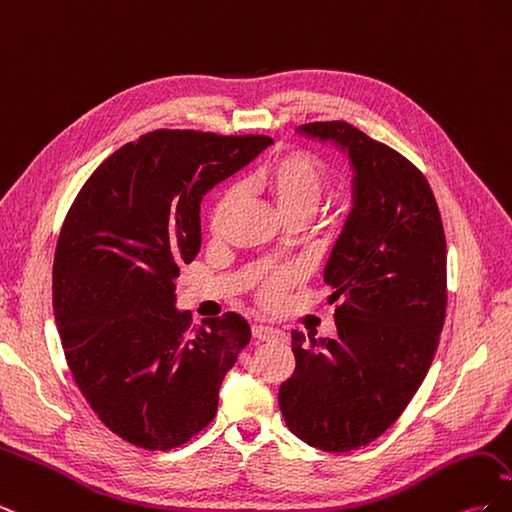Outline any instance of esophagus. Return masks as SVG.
Returning <instances> with one entry per match:
<instances>
[{
	"mask_svg": "<svg viewBox=\"0 0 512 512\" xmlns=\"http://www.w3.org/2000/svg\"><path fill=\"white\" fill-rule=\"evenodd\" d=\"M252 337L262 339V342H271V339H284L286 333L275 327H269V324H252Z\"/></svg>",
	"mask_w": 512,
	"mask_h": 512,
	"instance_id": "1",
	"label": "esophagus"
}]
</instances>
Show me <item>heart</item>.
I'll return each instance as SVG.
<instances>
[{
  "instance_id": "1",
  "label": "heart",
  "mask_w": 512,
  "mask_h": 512,
  "mask_svg": "<svg viewBox=\"0 0 512 512\" xmlns=\"http://www.w3.org/2000/svg\"><path fill=\"white\" fill-rule=\"evenodd\" d=\"M256 183L260 190H265L273 205L284 218L294 215H309L320 203V196L327 183V170L322 162L307 151H284L280 156L271 158L256 173ZM237 203V192L228 190L220 196L211 213V230L220 232L226 215ZM297 280L294 271H280L269 275L260 286V301L265 305H277L286 297V290Z\"/></svg>"
}]
</instances>
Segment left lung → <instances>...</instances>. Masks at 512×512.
<instances>
[{
	"label": "left lung",
	"instance_id": "left-lung-1",
	"mask_svg": "<svg viewBox=\"0 0 512 512\" xmlns=\"http://www.w3.org/2000/svg\"><path fill=\"white\" fill-rule=\"evenodd\" d=\"M297 134L348 158L352 209L322 273L337 337L292 331L297 367L277 401L299 440L348 453L382 436L427 376L446 312V241L427 179L401 153L346 121Z\"/></svg>",
	"mask_w": 512,
	"mask_h": 512
}]
</instances>
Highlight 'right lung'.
Returning <instances> with one entry per match:
<instances>
[{"mask_svg":"<svg viewBox=\"0 0 512 512\" xmlns=\"http://www.w3.org/2000/svg\"><path fill=\"white\" fill-rule=\"evenodd\" d=\"M269 136L156 130L108 156L76 196L53 265L66 361L100 421L149 451L205 429L250 342L235 312L188 329L179 267L200 250V203L250 164Z\"/></svg>","mask_w":512,"mask_h":512,"instance_id":"right-lung-1","label":"right lung"}]
</instances>
